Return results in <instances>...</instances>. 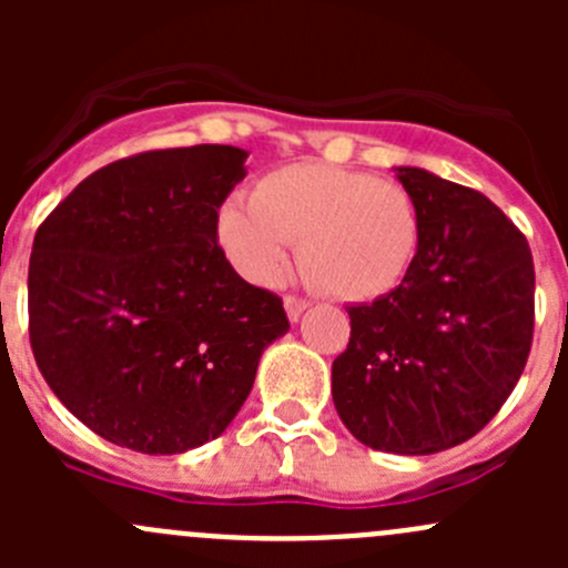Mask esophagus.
Segmentation results:
<instances>
[{"mask_svg": "<svg viewBox=\"0 0 568 568\" xmlns=\"http://www.w3.org/2000/svg\"><path fill=\"white\" fill-rule=\"evenodd\" d=\"M283 305H285V313H288V318L296 321V318L302 316V313L307 311V307H311V302L302 300V296H291V294H288V296H285V300H283Z\"/></svg>", "mask_w": 568, "mask_h": 568, "instance_id": "34e87169", "label": "esophagus"}]
</instances>
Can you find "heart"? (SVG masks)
Returning a JSON list of instances; mask_svg holds the SVG:
<instances>
[{"label":"heart","instance_id":"obj_1","mask_svg":"<svg viewBox=\"0 0 568 568\" xmlns=\"http://www.w3.org/2000/svg\"><path fill=\"white\" fill-rule=\"evenodd\" d=\"M216 239L252 283L280 280L288 244L300 242V266L316 288L343 302H374L409 274L423 220L400 183L305 162L257 178L250 205L222 203Z\"/></svg>","mask_w":568,"mask_h":568}]
</instances>
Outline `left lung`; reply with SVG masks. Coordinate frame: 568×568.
<instances>
[{"label": "left lung", "instance_id": "left-lung-1", "mask_svg": "<svg viewBox=\"0 0 568 568\" xmlns=\"http://www.w3.org/2000/svg\"><path fill=\"white\" fill-rule=\"evenodd\" d=\"M423 239L398 288L348 307L332 400L374 450L426 456L467 443L500 412L528 363L536 272L528 239L475 189L398 168Z\"/></svg>", "mask_w": 568, "mask_h": 568}]
</instances>
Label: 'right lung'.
Returning a JSON list of instances; mask_svg holds the SVG:
<instances>
[{"mask_svg":"<svg viewBox=\"0 0 568 568\" xmlns=\"http://www.w3.org/2000/svg\"><path fill=\"white\" fill-rule=\"evenodd\" d=\"M247 151L192 145L84 178L36 233L30 343L71 415L140 454L216 439L288 332L283 300L236 274L216 211Z\"/></svg>","mask_w":568,"mask_h":568,"instance_id":"add662e5","label":"right lung"}]
</instances>
